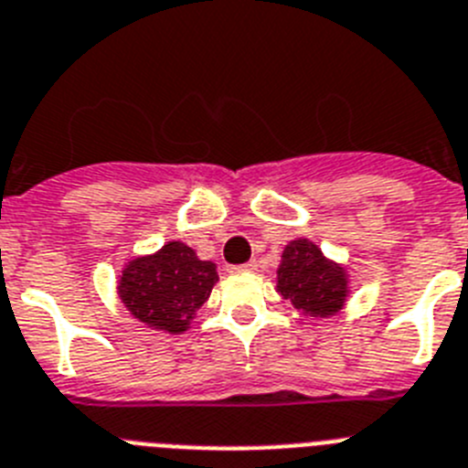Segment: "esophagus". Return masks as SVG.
Here are the masks:
<instances>
[{
    "instance_id": "34e87169",
    "label": "esophagus",
    "mask_w": 468,
    "mask_h": 468,
    "mask_svg": "<svg viewBox=\"0 0 468 468\" xmlns=\"http://www.w3.org/2000/svg\"><path fill=\"white\" fill-rule=\"evenodd\" d=\"M230 272H256V261H250V263L242 265H230Z\"/></svg>"
}]
</instances>
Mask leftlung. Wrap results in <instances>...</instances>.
<instances>
[{
    "mask_svg": "<svg viewBox=\"0 0 468 468\" xmlns=\"http://www.w3.org/2000/svg\"><path fill=\"white\" fill-rule=\"evenodd\" d=\"M349 292L347 268L328 259L313 239L296 238L286 244L277 265V293L292 301L303 317H334L345 307Z\"/></svg>",
    "mask_w": 468,
    "mask_h": 468,
    "instance_id": "1",
    "label": "left lung"
}]
</instances>
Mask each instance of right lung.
I'll return each mask as SVG.
<instances>
[{
  "label": "right lung",
  "mask_w": 468,
  "mask_h": 468,
  "mask_svg": "<svg viewBox=\"0 0 468 468\" xmlns=\"http://www.w3.org/2000/svg\"><path fill=\"white\" fill-rule=\"evenodd\" d=\"M121 303L146 328L179 335L218 282L217 263L197 259L182 239H170L154 254L133 256L119 275Z\"/></svg>",
  "instance_id": "obj_1"
}]
</instances>
